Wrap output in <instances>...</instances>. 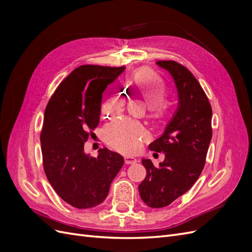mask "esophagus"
I'll list each match as a JSON object with an SVG mask.
<instances>
[{
	"label": "esophagus",
	"mask_w": 252,
	"mask_h": 252,
	"mask_svg": "<svg viewBox=\"0 0 252 252\" xmlns=\"http://www.w3.org/2000/svg\"><path fill=\"white\" fill-rule=\"evenodd\" d=\"M124 161H125V164L129 165V164H134L136 163V158L134 157H129V156H126L124 158Z\"/></svg>",
	"instance_id": "1"
}]
</instances>
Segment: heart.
<instances>
[{
    "instance_id": "heart-1",
    "label": "heart",
    "mask_w": 252,
    "mask_h": 252,
    "mask_svg": "<svg viewBox=\"0 0 252 252\" xmlns=\"http://www.w3.org/2000/svg\"><path fill=\"white\" fill-rule=\"evenodd\" d=\"M135 89L146 98L151 109L158 113L162 108V102L166 94V85L162 78L149 69H140L131 79ZM125 104V98L119 94H114L107 102L102 105V117H107L116 110H120ZM103 136L105 142L113 149L124 154H132L141 146V142L148 136L143 125L130 119H119L105 126Z\"/></svg>"
}]
</instances>
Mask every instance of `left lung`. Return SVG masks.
Returning <instances> with one entry per match:
<instances>
[{"label":"left lung","mask_w":252,"mask_h":252,"mask_svg":"<svg viewBox=\"0 0 252 252\" xmlns=\"http://www.w3.org/2000/svg\"><path fill=\"white\" fill-rule=\"evenodd\" d=\"M157 64L172 75L179 106L162 136L149 145L150 150L164 152V162L157 168L149 158L142 159L147 174L139 191L151 208L170 205L192 187L202 173L212 138L211 105L194 75L175 61Z\"/></svg>","instance_id":"left-lung-1"}]
</instances>
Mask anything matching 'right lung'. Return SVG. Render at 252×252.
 I'll return each instance as SVG.
<instances>
[{
  "mask_svg": "<svg viewBox=\"0 0 252 252\" xmlns=\"http://www.w3.org/2000/svg\"><path fill=\"white\" fill-rule=\"evenodd\" d=\"M125 67L82 65L61 82L44 113L43 167L61 199L79 209L93 208L107 196L122 168L121 155L101 148L96 158L84 152L100 122L102 94Z\"/></svg>",
  "mask_w": 252,
  "mask_h": 252,
  "instance_id": "right-lung-1",
  "label": "right lung"
}]
</instances>
